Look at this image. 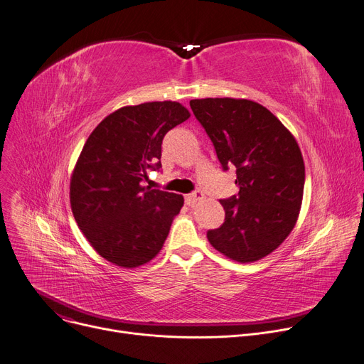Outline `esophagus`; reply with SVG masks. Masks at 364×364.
I'll use <instances>...</instances> for the list:
<instances>
[{"label":"esophagus","mask_w":364,"mask_h":364,"mask_svg":"<svg viewBox=\"0 0 364 364\" xmlns=\"http://www.w3.org/2000/svg\"><path fill=\"white\" fill-rule=\"evenodd\" d=\"M184 199H186V203H187V205H194L196 202H199L200 199H203V191L197 188V190L191 191L190 194H186Z\"/></svg>","instance_id":"34e87169"}]
</instances>
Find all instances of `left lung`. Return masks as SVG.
I'll list each match as a JSON object with an SVG mask.
<instances>
[{"mask_svg":"<svg viewBox=\"0 0 364 364\" xmlns=\"http://www.w3.org/2000/svg\"><path fill=\"white\" fill-rule=\"evenodd\" d=\"M190 107L222 170L235 167L240 191L220 199L225 222L208 230L219 252L251 262L274 251L299 216L305 164L296 139L266 107L237 98H202Z\"/></svg>","mask_w":364,"mask_h":364,"instance_id":"obj_1","label":"left lung"}]
</instances>
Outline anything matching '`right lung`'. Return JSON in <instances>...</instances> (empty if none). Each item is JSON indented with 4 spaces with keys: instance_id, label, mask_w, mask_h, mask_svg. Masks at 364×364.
<instances>
[{
    "instance_id": "obj_1",
    "label": "right lung",
    "mask_w": 364,
    "mask_h": 364,
    "mask_svg": "<svg viewBox=\"0 0 364 364\" xmlns=\"http://www.w3.org/2000/svg\"><path fill=\"white\" fill-rule=\"evenodd\" d=\"M188 117L176 102L122 107L92 130L81 151L71 178L73 213L92 248L116 266H142L168 237L183 196L144 181L161 168L164 136Z\"/></svg>"
}]
</instances>
